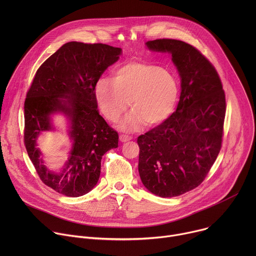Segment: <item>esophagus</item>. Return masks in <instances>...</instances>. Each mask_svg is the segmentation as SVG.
Returning <instances> with one entry per match:
<instances>
[{"label": "esophagus", "mask_w": 256, "mask_h": 256, "mask_svg": "<svg viewBox=\"0 0 256 256\" xmlns=\"http://www.w3.org/2000/svg\"><path fill=\"white\" fill-rule=\"evenodd\" d=\"M132 136H128V134H122L120 136V140L122 142H128V140H132Z\"/></svg>", "instance_id": "esophagus-1"}]
</instances>
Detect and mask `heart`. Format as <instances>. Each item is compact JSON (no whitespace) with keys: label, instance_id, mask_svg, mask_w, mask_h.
<instances>
[{"label":"heart","instance_id":"b5f03b06","mask_svg":"<svg viewBox=\"0 0 256 256\" xmlns=\"http://www.w3.org/2000/svg\"><path fill=\"white\" fill-rule=\"evenodd\" d=\"M102 114L116 122L130 105L132 112L120 124L122 130H136L142 124L155 126L172 112L179 86L172 72L156 64L130 62L118 68L116 77L103 76L94 88Z\"/></svg>","mask_w":256,"mask_h":256}]
</instances>
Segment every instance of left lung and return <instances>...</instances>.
Segmentation results:
<instances>
[{
  "mask_svg": "<svg viewBox=\"0 0 256 256\" xmlns=\"http://www.w3.org/2000/svg\"><path fill=\"white\" fill-rule=\"evenodd\" d=\"M146 44L172 54L181 93L176 112L138 138V173L152 194L173 198L198 188L220 153L225 92L214 66L194 46L169 38Z\"/></svg>",
  "mask_w": 256,
  "mask_h": 256,
  "instance_id": "8db88e82",
  "label": "left lung"
}]
</instances>
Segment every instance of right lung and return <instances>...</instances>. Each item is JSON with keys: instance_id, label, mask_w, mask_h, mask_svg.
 Returning <instances> with one entry per match:
<instances>
[{"instance_id": "add662e5", "label": "right lung", "mask_w": 256, "mask_h": 256, "mask_svg": "<svg viewBox=\"0 0 256 256\" xmlns=\"http://www.w3.org/2000/svg\"><path fill=\"white\" fill-rule=\"evenodd\" d=\"M122 54L103 44L70 42L36 70L24 102V144L46 186L66 196L88 194L100 176L102 156L118 147V134L99 114L95 84ZM64 112L71 122L73 149L63 171L50 172L36 148V138L51 129L49 116Z\"/></svg>"}]
</instances>
